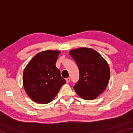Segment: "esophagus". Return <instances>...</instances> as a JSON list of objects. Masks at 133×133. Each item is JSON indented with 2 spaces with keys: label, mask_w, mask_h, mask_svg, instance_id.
<instances>
[{
  "label": "esophagus",
  "mask_w": 133,
  "mask_h": 133,
  "mask_svg": "<svg viewBox=\"0 0 133 133\" xmlns=\"http://www.w3.org/2000/svg\"><path fill=\"white\" fill-rule=\"evenodd\" d=\"M66 82H67V83H69V82H70V78L68 77V78H66Z\"/></svg>",
  "instance_id": "obj_1"
}]
</instances>
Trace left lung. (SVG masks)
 <instances>
[{
  "label": "left lung",
  "instance_id": "1",
  "mask_svg": "<svg viewBox=\"0 0 133 133\" xmlns=\"http://www.w3.org/2000/svg\"><path fill=\"white\" fill-rule=\"evenodd\" d=\"M69 53L79 70V80L74 85L75 90L85 100L96 98L105 90L109 83V64L100 54L90 48L73 49Z\"/></svg>",
  "mask_w": 133,
  "mask_h": 133
}]
</instances>
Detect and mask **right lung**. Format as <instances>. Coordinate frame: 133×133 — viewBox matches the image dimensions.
<instances>
[{"instance_id": "1", "label": "right lung", "mask_w": 133, "mask_h": 133, "mask_svg": "<svg viewBox=\"0 0 133 133\" xmlns=\"http://www.w3.org/2000/svg\"><path fill=\"white\" fill-rule=\"evenodd\" d=\"M60 51L46 50L33 57L24 70V89L31 100L40 104L51 102L66 83L56 67Z\"/></svg>"}]
</instances>
